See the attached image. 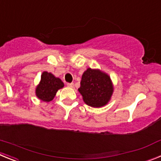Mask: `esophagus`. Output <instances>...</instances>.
Listing matches in <instances>:
<instances>
[{
  "label": "esophagus",
  "instance_id": "1",
  "mask_svg": "<svg viewBox=\"0 0 161 161\" xmlns=\"http://www.w3.org/2000/svg\"><path fill=\"white\" fill-rule=\"evenodd\" d=\"M67 86L69 88H73L74 87V84L73 83H67Z\"/></svg>",
  "mask_w": 161,
  "mask_h": 161
}]
</instances>
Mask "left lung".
<instances>
[{
  "instance_id": "obj_1",
  "label": "left lung",
  "mask_w": 161,
  "mask_h": 161,
  "mask_svg": "<svg viewBox=\"0 0 161 161\" xmlns=\"http://www.w3.org/2000/svg\"><path fill=\"white\" fill-rule=\"evenodd\" d=\"M78 90L88 106L97 108L109 102L113 94L114 86L108 74L89 68L82 75Z\"/></svg>"
}]
</instances>
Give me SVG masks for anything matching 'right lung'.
Here are the masks:
<instances>
[{
    "label": "right lung",
    "instance_id": "add662e5",
    "mask_svg": "<svg viewBox=\"0 0 161 161\" xmlns=\"http://www.w3.org/2000/svg\"><path fill=\"white\" fill-rule=\"evenodd\" d=\"M64 83L59 78L55 77L51 72H43L41 75V80L36 87L35 93L38 98L43 102L53 100L57 91L64 87Z\"/></svg>",
    "mask_w": 161,
    "mask_h": 161
}]
</instances>
